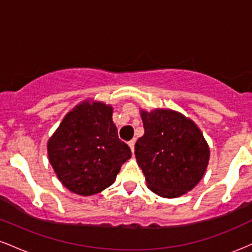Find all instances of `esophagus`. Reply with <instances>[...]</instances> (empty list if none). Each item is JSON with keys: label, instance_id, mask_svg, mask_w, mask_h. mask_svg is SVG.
<instances>
[{"label": "esophagus", "instance_id": "34e87169", "mask_svg": "<svg viewBox=\"0 0 252 252\" xmlns=\"http://www.w3.org/2000/svg\"><path fill=\"white\" fill-rule=\"evenodd\" d=\"M128 144H129L130 149H131V152H134V148H135V140H131V141H129Z\"/></svg>", "mask_w": 252, "mask_h": 252}]
</instances>
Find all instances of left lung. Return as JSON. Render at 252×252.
<instances>
[{"label": "left lung", "instance_id": "1", "mask_svg": "<svg viewBox=\"0 0 252 252\" xmlns=\"http://www.w3.org/2000/svg\"><path fill=\"white\" fill-rule=\"evenodd\" d=\"M144 135L135 144L147 186L162 198L192 190L206 172L210 147L199 126L170 109L140 110Z\"/></svg>", "mask_w": 252, "mask_h": 252}]
</instances>
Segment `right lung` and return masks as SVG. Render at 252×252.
I'll return each instance as SVG.
<instances>
[{
  "instance_id": "obj_1",
  "label": "right lung",
  "mask_w": 252,
  "mask_h": 252,
  "mask_svg": "<svg viewBox=\"0 0 252 252\" xmlns=\"http://www.w3.org/2000/svg\"><path fill=\"white\" fill-rule=\"evenodd\" d=\"M111 105L85 99L63 118L47 142L50 163L62 184L76 194L100 193L116 180L131 158L118 138Z\"/></svg>"
}]
</instances>
